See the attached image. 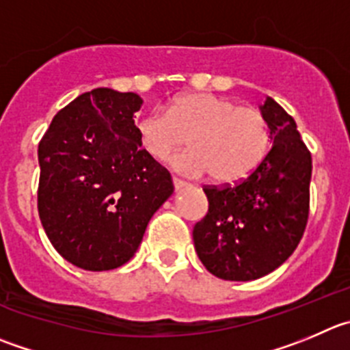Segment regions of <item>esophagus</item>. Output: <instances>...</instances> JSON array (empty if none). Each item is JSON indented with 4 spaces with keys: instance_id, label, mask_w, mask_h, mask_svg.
<instances>
[{
    "instance_id": "34e87169",
    "label": "esophagus",
    "mask_w": 350,
    "mask_h": 350,
    "mask_svg": "<svg viewBox=\"0 0 350 350\" xmlns=\"http://www.w3.org/2000/svg\"><path fill=\"white\" fill-rule=\"evenodd\" d=\"M187 182L185 180H182V178H178V177H173V187H175V191H178V189H182V187H187Z\"/></svg>"
}]
</instances>
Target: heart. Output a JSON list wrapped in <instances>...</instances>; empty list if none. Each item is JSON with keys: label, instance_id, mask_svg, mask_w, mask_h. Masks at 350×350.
Listing matches in <instances>:
<instances>
[{"label": "heart", "instance_id": "heart-1", "mask_svg": "<svg viewBox=\"0 0 350 350\" xmlns=\"http://www.w3.org/2000/svg\"><path fill=\"white\" fill-rule=\"evenodd\" d=\"M139 142L151 158L165 161L187 142L192 148L173 158L175 168L204 175L218 184L244 180L266 158L271 129L265 113L234 99L187 92L135 123Z\"/></svg>", "mask_w": 350, "mask_h": 350}]
</instances>
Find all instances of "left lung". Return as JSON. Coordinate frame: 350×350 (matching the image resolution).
Returning a JSON list of instances; mask_svg holds the SVG:
<instances>
[{
  "instance_id": "8db88e82",
  "label": "left lung",
  "mask_w": 350,
  "mask_h": 350,
  "mask_svg": "<svg viewBox=\"0 0 350 350\" xmlns=\"http://www.w3.org/2000/svg\"><path fill=\"white\" fill-rule=\"evenodd\" d=\"M261 111L271 129V149L244 180L202 187L208 213L192 230L201 262L223 280H256L277 269L308 225L311 152L277 101L266 98Z\"/></svg>"
}]
</instances>
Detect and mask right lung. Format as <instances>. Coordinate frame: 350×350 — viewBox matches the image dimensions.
Wrapping results in <instances>:
<instances>
[{
	"label": "right lung",
	"mask_w": 350,
	"mask_h": 350,
	"mask_svg": "<svg viewBox=\"0 0 350 350\" xmlns=\"http://www.w3.org/2000/svg\"><path fill=\"white\" fill-rule=\"evenodd\" d=\"M135 92H84L59 109L39 142L38 211L53 247L72 265L106 271L137 251L172 196L170 172L142 149Z\"/></svg>",
	"instance_id": "1"
}]
</instances>
